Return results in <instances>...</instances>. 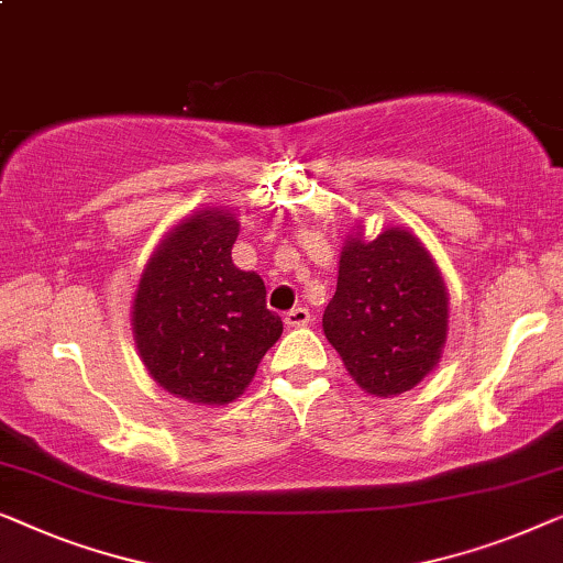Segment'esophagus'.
Here are the masks:
<instances>
[{
    "label": "esophagus",
    "mask_w": 563,
    "mask_h": 563,
    "mask_svg": "<svg viewBox=\"0 0 563 563\" xmlns=\"http://www.w3.org/2000/svg\"><path fill=\"white\" fill-rule=\"evenodd\" d=\"M308 321H311V311L303 306L290 308V311L285 313V323H288V327H308Z\"/></svg>",
    "instance_id": "1"
}]
</instances>
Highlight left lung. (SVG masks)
<instances>
[{"label":"left lung","instance_id":"obj_1","mask_svg":"<svg viewBox=\"0 0 563 563\" xmlns=\"http://www.w3.org/2000/svg\"><path fill=\"white\" fill-rule=\"evenodd\" d=\"M449 327L446 285L418 236L390 227L350 236L323 334L362 390L390 398L416 387L441 360Z\"/></svg>","mask_w":563,"mask_h":563}]
</instances>
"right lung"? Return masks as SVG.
I'll return each instance as SVG.
<instances>
[{
  "label": "right lung",
  "mask_w": 563,
  "mask_h": 563,
  "mask_svg": "<svg viewBox=\"0 0 563 563\" xmlns=\"http://www.w3.org/2000/svg\"><path fill=\"white\" fill-rule=\"evenodd\" d=\"M236 234L234 213L196 211L157 244L134 292V344L150 377L199 406L240 398L283 334L263 278L232 263Z\"/></svg>",
  "instance_id": "1"
}]
</instances>
